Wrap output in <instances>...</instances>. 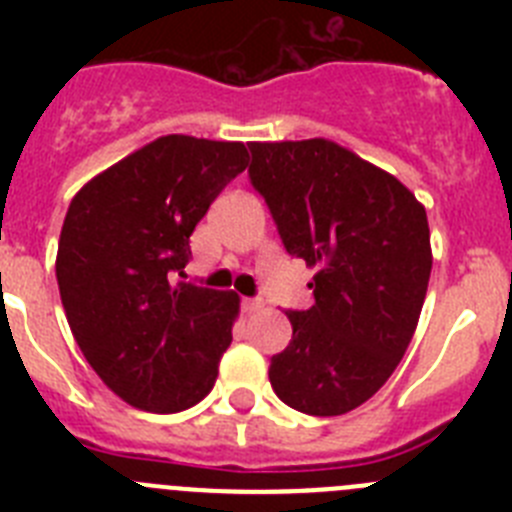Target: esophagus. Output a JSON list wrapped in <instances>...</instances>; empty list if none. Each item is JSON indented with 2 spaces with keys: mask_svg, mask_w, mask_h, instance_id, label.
<instances>
[{
  "mask_svg": "<svg viewBox=\"0 0 512 512\" xmlns=\"http://www.w3.org/2000/svg\"><path fill=\"white\" fill-rule=\"evenodd\" d=\"M241 307H243V312H259L261 307H264V302H261L259 297H243Z\"/></svg>",
  "mask_w": 512,
  "mask_h": 512,
  "instance_id": "1",
  "label": "esophagus"
}]
</instances>
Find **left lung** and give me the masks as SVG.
I'll use <instances>...</instances> for the list:
<instances>
[{
	"mask_svg": "<svg viewBox=\"0 0 512 512\" xmlns=\"http://www.w3.org/2000/svg\"><path fill=\"white\" fill-rule=\"evenodd\" d=\"M248 182L289 256L315 266L310 310H287L292 341L269 382L318 418L359 408L405 356L431 279L423 205L395 176L323 138L251 143Z\"/></svg>",
	"mask_w": 512,
	"mask_h": 512,
	"instance_id": "8db88e82",
	"label": "left lung"
}]
</instances>
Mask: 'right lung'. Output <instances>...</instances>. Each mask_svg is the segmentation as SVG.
<instances>
[{
  "mask_svg": "<svg viewBox=\"0 0 512 512\" xmlns=\"http://www.w3.org/2000/svg\"><path fill=\"white\" fill-rule=\"evenodd\" d=\"M246 158L243 143L166 135L71 200L56 259L63 310L81 354L133 408L179 413L215 384L238 295L176 277Z\"/></svg>",
  "mask_w": 512,
  "mask_h": 512,
  "instance_id": "right-lung-1",
  "label": "right lung"
}]
</instances>
